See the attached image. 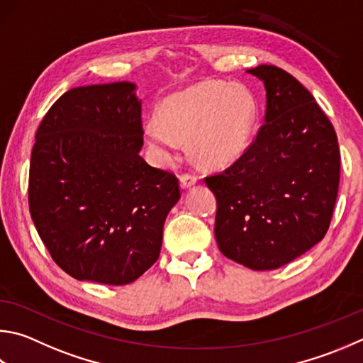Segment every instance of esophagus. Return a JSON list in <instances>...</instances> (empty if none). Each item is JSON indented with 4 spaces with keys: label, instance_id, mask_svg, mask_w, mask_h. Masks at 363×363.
Wrapping results in <instances>:
<instances>
[{
    "label": "esophagus",
    "instance_id": "esophagus-1",
    "mask_svg": "<svg viewBox=\"0 0 363 363\" xmlns=\"http://www.w3.org/2000/svg\"><path fill=\"white\" fill-rule=\"evenodd\" d=\"M179 182H181V187H182V189H190V187H194L195 184H196V176L187 174V173H186V174L181 176Z\"/></svg>",
    "mask_w": 363,
    "mask_h": 363
}]
</instances>
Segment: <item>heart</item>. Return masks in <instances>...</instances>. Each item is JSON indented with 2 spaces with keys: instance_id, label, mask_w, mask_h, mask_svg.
I'll list each match as a JSON object with an SVG mask.
<instances>
[{
  "instance_id": "obj_1",
  "label": "heart",
  "mask_w": 363,
  "mask_h": 363,
  "mask_svg": "<svg viewBox=\"0 0 363 363\" xmlns=\"http://www.w3.org/2000/svg\"><path fill=\"white\" fill-rule=\"evenodd\" d=\"M257 117L259 104L246 85L201 81L164 96L144 138L162 163L173 162L189 143L203 167L223 168L247 150Z\"/></svg>"
}]
</instances>
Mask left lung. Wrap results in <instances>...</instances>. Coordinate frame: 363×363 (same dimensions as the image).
Returning <instances> with one entry per match:
<instances>
[{"mask_svg":"<svg viewBox=\"0 0 363 363\" xmlns=\"http://www.w3.org/2000/svg\"><path fill=\"white\" fill-rule=\"evenodd\" d=\"M246 72L265 85V123L232 167L204 182L217 200L220 252L263 272L325 236L338 195L340 147L332 122L294 76L272 65Z\"/></svg>","mask_w":363,"mask_h":363,"instance_id":"obj_1","label":"left lung"}]
</instances>
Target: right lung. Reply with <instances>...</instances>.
<instances>
[{
  "instance_id": "obj_1",
  "label": "right lung",
  "mask_w": 363,
  "mask_h": 363,
  "mask_svg": "<svg viewBox=\"0 0 363 363\" xmlns=\"http://www.w3.org/2000/svg\"><path fill=\"white\" fill-rule=\"evenodd\" d=\"M136 85L76 87L36 131L28 181L35 227L52 259L77 281L125 286L160 255L179 201L174 174L150 167Z\"/></svg>"
}]
</instances>
